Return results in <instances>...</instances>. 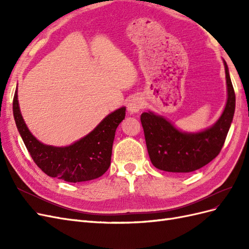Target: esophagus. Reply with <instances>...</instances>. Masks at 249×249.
Segmentation results:
<instances>
[{
    "instance_id": "1",
    "label": "esophagus",
    "mask_w": 249,
    "mask_h": 249,
    "mask_svg": "<svg viewBox=\"0 0 249 249\" xmlns=\"http://www.w3.org/2000/svg\"><path fill=\"white\" fill-rule=\"evenodd\" d=\"M143 107H144V101L140 96H134L127 103V111L131 114H136Z\"/></svg>"
}]
</instances>
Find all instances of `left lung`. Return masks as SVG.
Returning a JSON list of instances; mask_svg holds the SVG:
<instances>
[{"label": "left lung", "instance_id": "1", "mask_svg": "<svg viewBox=\"0 0 249 249\" xmlns=\"http://www.w3.org/2000/svg\"><path fill=\"white\" fill-rule=\"evenodd\" d=\"M223 64L228 100L222 114L212 126L200 132H183L152 111L141 114L147 152L156 168L168 172H191L205 166L220 153L236 107V95L224 60Z\"/></svg>", "mask_w": 249, "mask_h": 249}]
</instances>
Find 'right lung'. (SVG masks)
<instances>
[{"instance_id": "add662e5", "label": "right lung", "mask_w": 249, "mask_h": 249, "mask_svg": "<svg viewBox=\"0 0 249 249\" xmlns=\"http://www.w3.org/2000/svg\"><path fill=\"white\" fill-rule=\"evenodd\" d=\"M13 116L28 152L46 175L70 183L102 177L111 164L115 132L125 116V107L110 113L93 131L67 146H53L37 140L21 116L18 88L13 97Z\"/></svg>"}]
</instances>
